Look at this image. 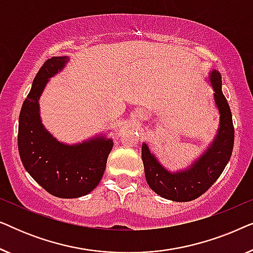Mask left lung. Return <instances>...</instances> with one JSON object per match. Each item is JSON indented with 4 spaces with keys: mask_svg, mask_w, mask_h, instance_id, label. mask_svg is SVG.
Segmentation results:
<instances>
[{
    "mask_svg": "<svg viewBox=\"0 0 253 253\" xmlns=\"http://www.w3.org/2000/svg\"><path fill=\"white\" fill-rule=\"evenodd\" d=\"M210 81L214 89V101L220 113V126L215 139L191 167L177 172L168 171L151 153L146 144L141 146V160L148 186L159 196L172 202H191L205 193L222 174L233 153V116L221 89L220 72H211Z\"/></svg>",
    "mask_w": 253,
    "mask_h": 253,
    "instance_id": "1",
    "label": "left lung"
}]
</instances>
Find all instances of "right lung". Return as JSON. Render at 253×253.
I'll return each mask as SVG.
<instances>
[{
	"instance_id": "right-lung-1",
	"label": "right lung",
	"mask_w": 253,
	"mask_h": 253,
	"mask_svg": "<svg viewBox=\"0 0 253 253\" xmlns=\"http://www.w3.org/2000/svg\"><path fill=\"white\" fill-rule=\"evenodd\" d=\"M69 58L44 62L19 114L18 151L24 168L38 184L58 198H78L96 188L105 172L113 140L95 137L67 145L55 139L41 123L39 98L48 79L64 68Z\"/></svg>"
}]
</instances>
